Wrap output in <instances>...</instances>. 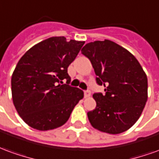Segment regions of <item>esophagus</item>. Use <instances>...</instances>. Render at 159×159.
<instances>
[{"instance_id":"1","label":"esophagus","mask_w":159,"mask_h":159,"mask_svg":"<svg viewBox=\"0 0 159 159\" xmlns=\"http://www.w3.org/2000/svg\"><path fill=\"white\" fill-rule=\"evenodd\" d=\"M90 94H91V92H90L89 90H85V91H84V96H85V98L89 97Z\"/></svg>"}]
</instances>
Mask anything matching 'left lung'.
<instances>
[{
  "instance_id": "left-lung-1",
  "label": "left lung",
  "mask_w": 159,
  "mask_h": 159,
  "mask_svg": "<svg viewBox=\"0 0 159 159\" xmlns=\"http://www.w3.org/2000/svg\"><path fill=\"white\" fill-rule=\"evenodd\" d=\"M82 53L89 58L96 82L106 94L93 93L95 109L88 112L91 125L117 134L133 126L147 100V76L136 58L116 42L105 40L87 43Z\"/></svg>"
}]
</instances>
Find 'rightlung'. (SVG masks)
<instances>
[{
    "instance_id": "obj_1",
    "label": "right lung",
    "mask_w": 159,
    "mask_h": 159,
    "mask_svg": "<svg viewBox=\"0 0 159 159\" xmlns=\"http://www.w3.org/2000/svg\"><path fill=\"white\" fill-rule=\"evenodd\" d=\"M85 42L52 36L37 43L21 57L12 75L16 111L29 126L41 131L61 127L83 98L70 82L67 68Z\"/></svg>"
}]
</instances>
